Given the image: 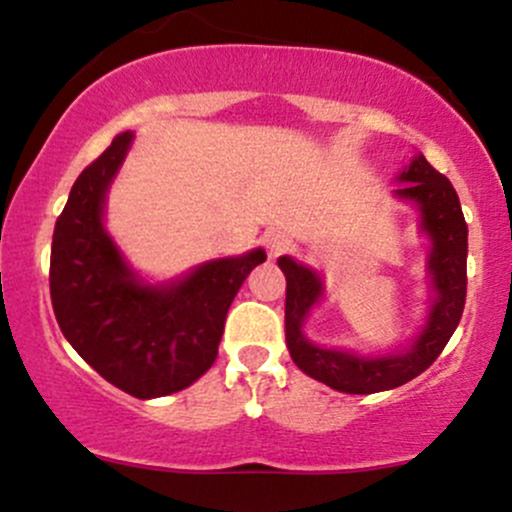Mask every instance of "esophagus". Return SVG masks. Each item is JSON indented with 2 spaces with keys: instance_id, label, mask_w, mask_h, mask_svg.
<instances>
[{
  "instance_id": "esophagus-1",
  "label": "esophagus",
  "mask_w": 512,
  "mask_h": 512,
  "mask_svg": "<svg viewBox=\"0 0 512 512\" xmlns=\"http://www.w3.org/2000/svg\"><path fill=\"white\" fill-rule=\"evenodd\" d=\"M289 245H291L289 236L281 231H269L267 236H264V248H267V255L272 257V260H276L279 255H284V252L289 250Z\"/></svg>"
}]
</instances>
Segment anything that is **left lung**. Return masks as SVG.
I'll use <instances>...</instances> for the list:
<instances>
[{
	"label": "left lung",
	"instance_id": "left-lung-1",
	"mask_svg": "<svg viewBox=\"0 0 512 512\" xmlns=\"http://www.w3.org/2000/svg\"><path fill=\"white\" fill-rule=\"evenodd\" d=\"M397 180L407 185L395 190V195L419 207L421 231L431 238L428 276L433 286V303L426 327L409 351L373 358L351 351L322 349L308 342L303 322L322 298V279L291 257H279V267L286 276V346L293 363L310 378L349 395L392 390L424 373L460 325L467 298V223L455 187L421 154L414 156Z\"/></svg>",
	"mask_w": 512,
	"mask_h": 512
}]
</instances>
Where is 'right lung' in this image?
<instances>
[{"mask_svg": "<svg viewBox=\"0 0 512 512\" xmlns=\"http://www.w3.org/2000/svg\"><path fill=\"white\" fill-rule=\"evenodd\" d=\"M122 132L76 178L50 252V298L74 351L139 399L185 390L219 354L228 308L264 250L199 264L170 284H144L103 226L105 192L125 161Z\"/></svg>", "mask_w": 512, "mask_h": 512, "instance_id": "obj_1", "label": "right lung"}]
</instances>
